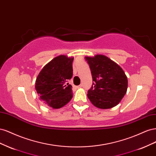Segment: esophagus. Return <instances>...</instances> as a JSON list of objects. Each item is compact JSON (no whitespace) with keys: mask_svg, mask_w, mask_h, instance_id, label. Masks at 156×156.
<instances>
[{"mask_svg":"<svg viewBox=\"0 0 156 156\" xmlns=\"http://www.w3.org/2000/svg\"><path fill=\"white\" fill-rule=\"evenodd\" d=\"M82 84H81V85H79V86H77V88H81V87H82Z\"/></svg>","mask_w":156,"mask_h":156,"instance_id":"1","label":"esophagus"}]
</instances>
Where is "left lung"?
<instances>
[{"instance_id": "8db88e82", "label": "left lung", "mask_w": 156, "mask_h": 156, "mask_svg": "<svg viewBox=\"0 0 156 156\" xmlns=\"http://www.w3.org/2000/svg\"><path fill=\"white\" fill-rule=\"evenodd\" d=\"M91 70L93 84L87 96L92 104L106 109L117 105L127 89V78L120 66L107 56H85Z\"/></svg>"}]
</instances>
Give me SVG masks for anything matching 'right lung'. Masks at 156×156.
I'll list each match as a JSON object with an SVG mask.
<instances>
[{
  "mask_svg": "<svg viewBox=\"0 0 156 156\" xmlns=\"http://www.w3.org/2000/svg\"><path fill=\"white\" fill-rule=\"evenodd\" d=\"M73 57L66 55L56 56L37 75L35 88L45 105L59 108L72 100V87L67 82L73 76Z\"/></svg>",
  "mask_w": 156,
  "mask_h": 156,
  "instance_id": "obj_1",
  "label": "right lung"
}]
</instances>
